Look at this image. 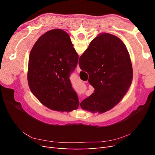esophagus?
<instances>
[{"mask_svg":"<svg viewBox=\"0 0 155 155\" xmlns=\"http://www.w3.org/2000/svg\"><path fill=\"white\" fill-rule=\"evenodd\" d=\"M80 71H81V68H79V64H78V66H77V72H79Z\"/></svg>","mask_w":155,"mask_h":155,"instance_id":"34e87169","label":"esophagus"}]
</instances>
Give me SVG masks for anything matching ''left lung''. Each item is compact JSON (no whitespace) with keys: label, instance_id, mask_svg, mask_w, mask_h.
Masks as SVG:
<instances>
[{"label":"left lung","instance_id":"8db88e82","mask_svg":"<svg viewBox=\"0 0 155 155\" xmlns=\"http://www.w3.org/2000/svg\"><path fill=\"white\" fill-rule=\"evenodd\" d=\"M78 59L69 35L61 29L46 32L33 46L28 83L33 94L49 109L71 112L78 109V97L69 79Z\"/></svg>","mask_w":155,"mask_h":155}]
</instances>
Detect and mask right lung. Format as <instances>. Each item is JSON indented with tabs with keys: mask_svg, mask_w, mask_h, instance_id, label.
I'll return each mask as SVG.
<instances>
[{
	"mask_svg": "<svg viewBox=\"0 0 155 155\" xmlns=\"http://www.w3.org/2000/svg\"><path fill=\"white\" fill-rule=\"evenodd\" d=\"M79 65L88 74V82L94 88L80 106L92 113H104L118 105L132 83L129 51L123 41L114 35L98 34L79 58Z\"/></svg>",
	"mask_w": 155,
	"mask_h": 155,
	"instance_id": "right-lung-1",
	"label": "right lung"
}]
</instances>
